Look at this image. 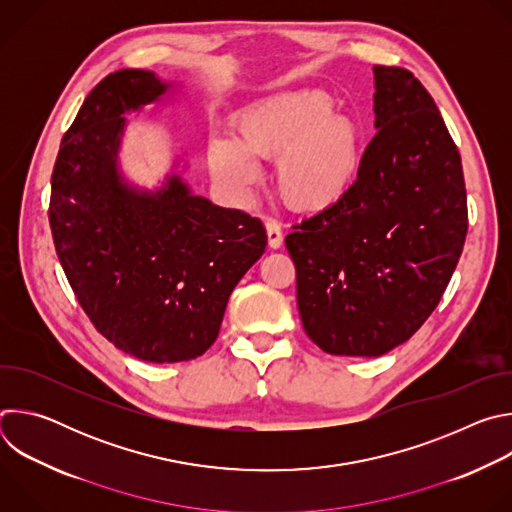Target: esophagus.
<instances>
[{"label": "esophagus", "mask_w": 512, "mask_h": 512, "mask_svg": "<svg viewBox=\"0 0 512 512\" xmlns=\"http://www.w3.org/2000/svg\"><path fill=\"white\" fill-rule=\"evenodd\" d=\"M265 231H267V243L271 249H279L283 245V233L281 225L275 221V218H267L265 221Z\"/></svg>", "instance_id": "1"}]
</instances>
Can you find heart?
I'll use <instances>...</instances> for the list:
<instances>
[{"instance_id":"obj_1","label":"heart","mask_w":512,"mask_h":512,"mask_svg":"<svg viewBox=\"0 0 512 512\" xmlns=\"http://www.w3.org/2000/svg\"><path fill=\"white\" fill-rule=\"evenodd\" d=\"M324 91H291L259 101L235 119L237 141H208L212 176L237 196L257 180L251 156L277 158L275 188L300 212H324L352 190L360 168V129Z\"/></svg>"}]
</instances>
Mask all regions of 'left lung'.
Listing matches in <instances>:
<instances>
[{"mask_svg":"<svg viewBox=\"0 0 512 512\" xmlns=\"http://www.w3.org/2000/svg\"><path fill=\"white\" fill-rule=\"evenodd\" d=\"M375 129L348 196L285 237L306 334L328 354L381 356L440 304L468 233L456 143L431 95L373 66Z\"/></svg>","mask_w":512,"mask_h":512,"instance_id":"obj_1","label":"left lung"}]
</instances>
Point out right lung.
<instances>
[{"label": "right lung", "mask_w": 512, "mask_h": 512, "mask_svg": "<svg viewBox=\"0 0 512 512\" xmlns=\"http://www.w3.org/2000/svg\"><path fill=\"white\" fill-rule=\"evenodd\" d=\"M172 87L139 68L105 77L62 137L48 208L56 255L95 328L160 364L212 346L235 285L267 245L259 218L192 194L176 172L156 190L121 174L127 115Z\"/></svg>", "instance_id": "1"}]
</instances>
